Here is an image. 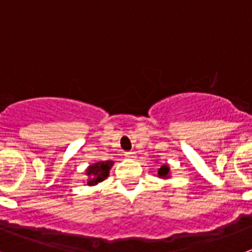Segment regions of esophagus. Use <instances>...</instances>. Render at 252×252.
I'll return each mask as SVG.
<instances>
[{
	"label": "esophagus",
	"instance_id": "1",
	"mask_svg": "<svg viewBox=\"0 0 252 252\" xmlns=\"http://www.w3.org/2000/svg\"><path fill=\"white\" fill-rule=\"evenodd\" d=\"M124 155L126 158H133V157H135V153H133V151H126V153H125Z\"/></svg>",
	"mask_w": 252,
	"mask_h": 252
}]
</instances>
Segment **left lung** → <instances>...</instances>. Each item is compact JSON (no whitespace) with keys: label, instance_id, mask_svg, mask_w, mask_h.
Here are the masks:
<instances>
[{"label":"left lung","instance_id":"obj_1","mask_svg":"<svg viewBox=\"0 0 252 252\" xmlns=\"http://www.w3.org/2000/svg\"><path fill=\"white\" fill-rule=\"evenodd\" d=\"M158 177L162 178V179H168L170 177V169H169V166L165 165V164L160 166L159 170H158Z\"/></svg>","mask_w":252,"mask_h":252}]
</instances>
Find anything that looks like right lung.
<instances>
[{
  "label": "right lung",
  "instance_id": "right-lung-1",
  "mask_svg": "<svg viewBox=\"0 0 252 252\" xmlns=\"http://www.w3.org/2000/svg\"><path fill=\"white\" fill-rule=\"evenodd\" d=\"M112 160H104V161L94 162L88 166L86 170V174L88 177L87 186H95V184L103 182L110 174V169L112 168Z\"/></svg>",
  "mask_w": 252,
  "mask_h": 252
}]
</instances>
